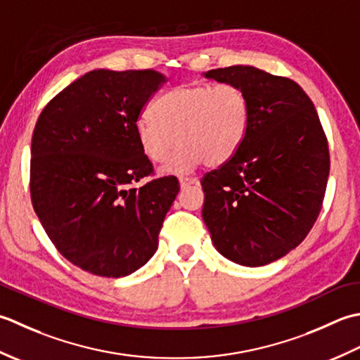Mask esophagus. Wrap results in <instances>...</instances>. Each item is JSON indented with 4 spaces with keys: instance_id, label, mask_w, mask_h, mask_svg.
<instances>
[{
    "instance_id": "esophagus-1",
    "label": "esophagus",
    "mask_w": 360,
    "mask_h": 360,
    "mask_svg": "<svg viewBox=\"0 0 360 360\" xmlns=\"http://www.w3.org/2000/svg\"><path fill=\"white\" fill-rule=\"evenodd\" d=\"M199 183V180L194 179V177H180V186L181 188H186L189 185H197Z\"/></svg>"
}]
</instances>
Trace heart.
<instances>
[{
	"label": "heart",
	"instance_id": "b5f03b06",
	"mask_svg": "<svg viewBox=\"0 0 360 360\" xmlns=\"http://www.w3.org/2000/svg\"><path fill=\"white\" fill-rule=\"evenodd\" d=\"M153 118H143L136 136L143 153L153 163L167 161L166 171L188 172L203 163L222 166L239 150L250 121L245 91L236 84L180 85L152 105Z\"/></svg>",
	"mask_w": 360,
	"mask_h": 360
}]
</instances>
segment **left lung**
<instances>
[{
	"label": "left lung",
	"instance_id": "8db88e82",
	"mask_svg": "<svg viewBox=\"0 0 360 360\" xmlns=\"http://www.w3.org/2000/svg\"><path fill=\"white\" fill-rule=\"evenodd\" d=\"M205 76L239 85L250 121L236 155L200 180L203 221L226 259L266 266L302 244L317 221L331 165L328 138L292 79L242 65Z\"/></svg>",
	"mask_w": 360,
	"mask_h": 360
}]
</instances>
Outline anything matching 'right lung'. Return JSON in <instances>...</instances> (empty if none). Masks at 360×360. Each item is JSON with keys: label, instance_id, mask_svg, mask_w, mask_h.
<instances>
[{"label": "right lung", "instance_id": "1", "mask_svg": "<svg viewBox=\"0 0 360 360\" xmlns=\"http://www.w3.org/2000/svg\"><path fill=\"white\" fill-rule=\"evenodd\" d=\"M167 77L155 70H94L56 94L37 120L31 200L48 238L70 262L120 278L157 252L177 177H153L136 126Z\"/></svg>", "mask_w": 360, "mask_h": 360}]
</instances>
